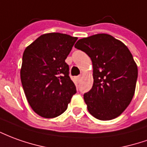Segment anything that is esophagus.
<instances>
[{
  "instance_id": "34e87169",
  "label": "esophagus",
  "mask_w": 147,
  "mask_h": 147,
  "mask_svg": "<svg viewBox=\"0 0 147 147\" xmlns=\"http://www.w3.org/2000/svg\"><path fill=\"white\" fill-rule=\"evenodd\" d=\"M81 79H82V77H81L80 76L76 77V80L77 83H79V82H80V81L81 80Z\"/></svg>"
}]
</instances>
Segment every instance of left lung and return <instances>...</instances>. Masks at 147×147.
<instances>
[{
  "label": "left lung",
  "mask_w": 147,
  "mask_h": 147,
  "mask_svg": "<svg viewBox=\"0 0 147 147\" xmlns=\"http://www.w3.org/2000/svg\"><path fill=\"white\" fill-rule=\"evenodd\" d=\"M75 48L87 53L93 65V86L84 95L89 113L99 120L119 116L131 103L138 78L130 50L105 33L80 39Z\"/></svg>",
  "instance_id": "left-lung-1"
}]
</instances>
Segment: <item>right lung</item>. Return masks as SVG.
Instances as JSON below:
<instances>
[{"label":"right lung","mask_w":147,"mask_h":147,"mask_svg":"<svg viewBox=\"0 0 147 147\" xmlns=\"http://www.w3.org/2000/svg\"><path fill=\"white\" fill-rule=\"evenodd\" d=\"M77 39L59 32L46 33L24 52L21 84L29 105L40 116L60 115L76 93L65 59Z\"/></svg>","instance_id":"obj_1"}]
</instances>
